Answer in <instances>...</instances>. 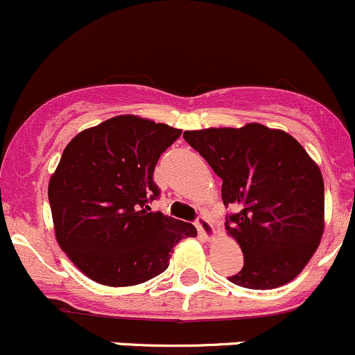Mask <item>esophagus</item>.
<instances>
[{"mask_svg":"<svg viewBox=\"0 0 355 355\" xmlns=\"http://www.w3.org/2000/svg\"><path fill=\"white\" fill-rule=\"evenodd\" d=\"M195 227H197V230L200 232V234L203 235L205 239H211L214 237V227H211L210 220L205 217V215H198L197 220H195Z\"/></svg>","mask_w":355,"mask_h":355,"instance_id":"1","label":"esophagus"}]
</instances>
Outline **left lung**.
<instances>
[{
    "mask_svg": "<svg viewBox=\"0 0 355 355\" xmlns=\"http://www.w3.org/2000/svg\"><path fill=\"white\" fill-rule=\"evenodd\" d=\"M183 138L222 178L223 205L235 210L225 229L242 248L243 267L230 282L266 291L295 279L324 234V180L304 146L260 123Z\"/></svg>",
    "mask_w": 355,
    "mask_h": 355,
    "instance_id": "obj_1",
    "label": "left lung"
}]
</instances>
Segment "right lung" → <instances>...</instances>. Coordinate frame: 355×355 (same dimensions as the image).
<instances>
[{
  "label": "right lung",
  "instance_id": "obj_1",
  "mask_svg": "<svg viewBox=\"0 0 355 355\" xmlns=\"http://www.w3.org/2000/svg\"><path fill=\"white\" fill-rule=\"evenodd\" d=\"M182 130L135 115L113 116L67 145L48 185L61 250L95 282L128 287L166 270L170 252L195 237L189 222L150 211L160 155Z\"/></svg>",
  "mask_w": 355,
  "mask_h": 355
}]
</instances>
